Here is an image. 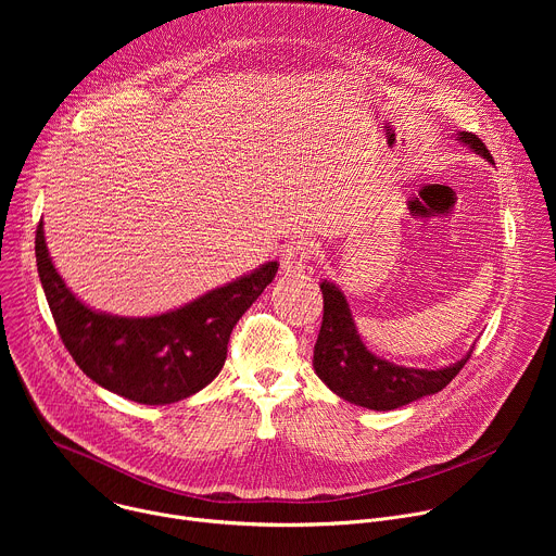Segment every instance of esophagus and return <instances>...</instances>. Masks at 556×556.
Returning <instances> with one entry per match:
<instances>
[{
  "label": "esophagus",
  "instance_id": "34e87169",
  "mask_svg": "<svg viewBox=\"0 0 556 556\" xmlns=\"http://www.w3.org/2000/svg\"><path fill=\"white\" fill-rule=\"evenodd\" d=\"M312 244L307 240H294L290 242L281 253V270L283 275H299L305 270V264L309 260Z\"/></svg>",
  "mask_w": 556,
  "mask_h": 556
}]
</instances>
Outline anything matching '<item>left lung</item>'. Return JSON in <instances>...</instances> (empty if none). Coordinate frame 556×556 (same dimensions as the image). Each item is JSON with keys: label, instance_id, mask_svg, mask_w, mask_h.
Wrapping results in <instances>:
<instances>
[{"label": "left lung", "instance_id": "left-lung-1", "mask_svg": "<svg viewBox=\"0 0 556 556\" xmlns=\"http://www.w3.org/2000/svg\"><path fill=\"white\" fill-rule=\"evenodd\" d=\"M457 140L493 163L486 144L470 131H457ZM495 165V163H493ZM324 324L314 345V371L343 401L374 412L405 407L422 395L442 391L466 365L470 352L442 369H416L393 365L371 354L356 332L345 294L332 281H321Z\"/></svg>", "mask_w": 556, "mask_h": 556}]
</instances>
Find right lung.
Here are the masks:
<instances>
[{"instance_id":"add662e5","label":"right lung","mask_w":556,"mask_h":556,"mask_svg":"<svg viewBox=\"0 0 556 556\" xmlns=\"http://www.w3.org/2000/svg\"><path fill=\"white\" fill-rule=\"evenodd\" d=\"M39 279L63 345L97 384L140 405H172L204 389L224 367L235 324L275 279L268 262L157 316H114L78 301L56 273L37 226Z\"/></svg>"}]
</instances>
